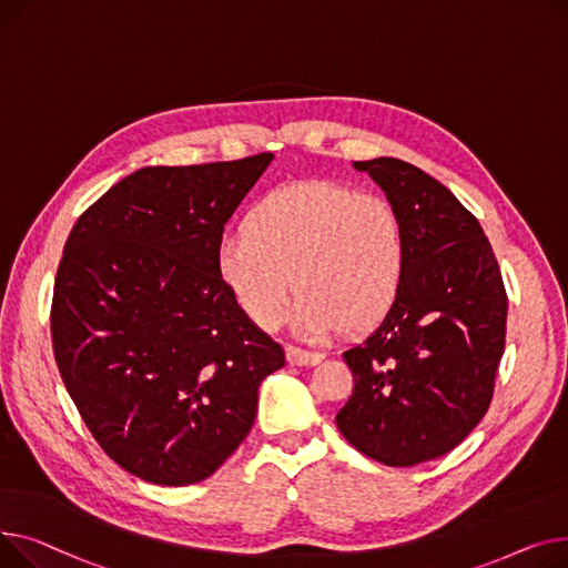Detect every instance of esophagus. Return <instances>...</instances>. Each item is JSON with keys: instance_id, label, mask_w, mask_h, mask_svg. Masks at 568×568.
I'll return each mask as SVG.
<instances>
[{"instance_id": "obj_1", "label": "esophagus", "mask_w": 568, "mask_h": 568, "mask_svg": "<svg viewBox=\"0 0 568 568\" xmlns=\"http://www.w3.org/2000/svg\"><path fill=\"white\" fill-rule=\"evenodd\" d=\"M286 359H288V364H295V366H314L323 359V355L314 353V351L297 348V346H288L286 348Z\"/></svg>"}]
</instances>
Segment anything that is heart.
<instances>
[{
    "label": "heart",
    "mask_w": 568,
    "mask_h": 568,
    "mask_svg": "<svg viewBox=\"0 0 568 568\" xmlns=\"http://www.w3.org/2000/svg\"><path fill=\"white\" fill-rule=\"evenodd\" d=\"M406 233L383 196L327 181H297L265 192L247 229L217 243V273L258 327L280 323L291 286L288 321L305 337L339 325L364 329L396 303L406 277Z\"/></svg>",
    "instance_id": "heart-1"
}]
</instances>
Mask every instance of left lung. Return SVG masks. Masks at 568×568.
<instances>
[{
	"instance_id": "8db88e82",
	"label": "left lung",
	"mask_w": 568,
	"mask_h": 568,
	"mask_svg": "<svg viewBox=\"0 0 568 568\" xmlns=\"http://www.w3.org/2000/svg\"><path fill=\"white\" fill-rule=\"evenodd\" d=\"M402 217L406 277L385 318L344 351L342 436L392 468L452 452L486 415L505 353L507 293L477 217L419 166L353 162Z\"/></svg>"
}]
</instances>
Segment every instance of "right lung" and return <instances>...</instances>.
I'll return each instance as SVG.
<instances>
[{"instance_id": "right-lung-1", "label": "right lung", "mask_w": 568, "mask_h": 568, "mask_svg": "<svg viewBox=\"0 0 568 568\" xmlns=\"http://www.w3.org/2000/svg\"><path fill=\"white\" fill-rule=\"evenodd\" d=\"M273 158L144 166L65 241L50 316L59 374L95 443L144 481L211 477L250 433L261 381L286 362L215 263Z\"/></svg>"}]
</instances>
